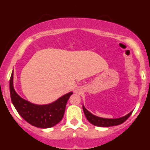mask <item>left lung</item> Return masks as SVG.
Masks as SVG:
<instances>
[{
  "label": "left lung",
  "instance_id": "8db88e82",
  "mask_svg": "<svg viewBox=\"0 0 150 150\" xmlns=\"http://www.w3.org/2000/svg\"><path fill=\"white\" fill-rule=\"evenodd\" d=\"M83 112L84 114L88 120V121L90 123H91L94 125L99 127H110V126H114V125H118L124 122L125 120L128 119L131 115H132V112H130L128 115L123 116V117L119 118V119H105V118H100L98 116H94L93 114H91L89 111L87 110L84 107H83Z\"/></svg>",
  "mask_w": 150,
  "mask_h": 150
}]
</instances>
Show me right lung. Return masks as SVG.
Segmentation results:
<instances>
[{
    "mask_svg": "<svg viewBox=\"0 0 150 150\" xmlns=\"http://www.w3.org/2000/svg\"><path fill=\"white\" fill-rule=\"evenodd\" d=\"M13 74L10 79V98L18 114L33 126L48 128L54 126L63 118L67 102L73 92H69L56 101L46 105H37L22 98L13 88Z\"/></svg>",
    "mask_w": 150,
    "mask_h": 150,
    "instance_id": "obj_1",
    "label": "right lung"
}]
</instances>
